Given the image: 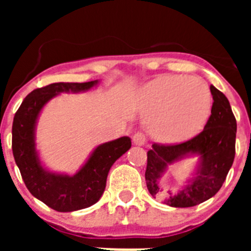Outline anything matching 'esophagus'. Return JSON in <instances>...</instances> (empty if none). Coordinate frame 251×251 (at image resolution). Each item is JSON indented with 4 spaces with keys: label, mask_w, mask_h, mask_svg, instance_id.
<instances>
[{
    "label": "esophagus",
    "mask_w": 251,
    "mask_h": 251,
    "mask_svg": "<svg viewBox=\"0 0 251 251\" xmlns=\"http://www.w3.org/2000/svg\"><path fill=\"white\" fill-rule=\"evenodd\" d=\"M146 142H147V138H146L145 133L142 132H136L134 136H133V143L136 146H145Z\"/></svg>",
    "instance_id": "obj_1"
}]
</instances>
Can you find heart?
<instances>
[{
    "label": "heart",
    "mask_w": 251,
    "mask_h": 251,
    "mask_svg": "<svg viewBox=\"0 0 251 251\" xmlns=\"http://www.w3.org/2000/svg\"><path fill=\"white\" fill-rule=\"evenodd\" d=\"M150 129L166 142H179L200 132L211 112V93L196 76H162L146 88Z\"/></svg>",
    "instance_id": "obj_1"
}]
</instances>
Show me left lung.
<instances>
[{
  "instance_id": "obj_1",
  "label": "left lung",
  "mask_w": 251,
  "mask_h": 251,
  "mask_svg": "<svg viewBox=\"0 0 251 251\" xmlns=\"http://www.w3.org/2000/svg\"><path fill=\"white\" fill-rule=\"evenodd\" d=\"M210 90L214 103L202 132L177 145L153 143L152 150L147 152L146 183L154 199L165 196L159 179L168 166L191 154L200 156L196 176L186 182L177 194L168 192L163 200L172 207H191L215 196L225 182L234 162L236 119L225 95L214 85L210 86Z\"/></svg>"
}]
</instances>
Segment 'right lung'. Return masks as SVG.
Here are the masks:
<instances>
[{
  "instance_id": "add662e5",
  "label": "right lung",
  "mask_w": 251,
  "mask_h": 251,
  "mask_svg": "<svg viewBox=\"0 0 251 251\" xmlns=\"http://www.w3.org/2000/svg\"><path fill=\"white\" fill-rule=\"evenodd\" d=\"M97 83H54L37 88L24 99L13 117L12 152L22 179L32 196L56 211H76L98 202L110 167L132 146L129 137L98 146L74 176L52 174L40 163L35 148V126L43 106L59 93L85 92Z\"/></svg>"
}]
</instances>
